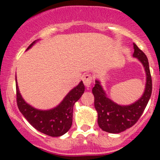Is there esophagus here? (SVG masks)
<instances>
[{"label":"esophagus","mask_w":160,"mask_h":160,"mask_svg":"<svg viewBox=\"0 0 160 160\" xmlns=\"http://www.w3.org/2000/svg\"><path fill=\"white\" fill-rule=\"evenodd\" d=\"M83 81L85 86H86L87 88H89V87H90V85H91L92 81H93V77H92L90 74H86V75H84V77H83Z\"/></svg>","instance_id":"34e87169"}]
</instances>
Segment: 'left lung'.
I'll return each instance as SVG.
<instances>
[{
  "label": "left lung",
  "mask_w": 160,
  "mask_h": 160,
  "mask_svg": "<svg viewBox=\"0 0 160 160\" xmlns=\"http://www.w3.org/2000/svg\"><path fill=\"white\" fill-rule=\"evenodd\" d=\"M133 57L137 58L144 67L146 73V83L142 96L130 105H119L106 95L99 80H95L92 89L94 96V107L98 111V123L100 128L109 133H120L133 126L146 108L151 97L152 78L149 61L146 54L133 43Z\"/></svg>",
  "instance_id": "obj_1"
}]
</instances>
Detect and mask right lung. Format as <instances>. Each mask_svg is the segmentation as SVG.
<instances>
[{"label":"right lung","instance_id":"obj_1","mask_svg":"<svg viewBox=\"0 0 160 160\" xmlns=\"http://www.w3.org/2000/svg\"><path fill=\"white\" fill-rule=\"evenodd\" d=\"M37 40L34 41L26 50L29 49ZM16 96L19 111L28 122L38 132L52 137H59L67 133L72 122L73 105L84 92L83 81L72 89L62 102L50 110H38L32 107L22 98L16 80Z\"/></svg>","mask_w":160,"mask_h":160}]
</instances>
